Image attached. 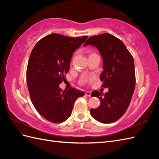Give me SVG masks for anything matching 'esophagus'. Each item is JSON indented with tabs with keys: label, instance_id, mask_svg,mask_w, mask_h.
I'll use <instances>...</instances> for the list:
<instances>
[{
	"label": "esophagus",
	"instance_id": "34e87169",
	"mask_svg": "<svg viewBox=\"0 0 159 159\" xmlns=\"http://www.w3.org/2000/svg\"><path fill=\"white\" fill-rule=\"evenodd\" d=\"M91 93V91H86V92H85V95H87V96H88V97H90Z\"/></svg>",
	"mask_w": 159,
	"mask_h": 159
}]
</instances>
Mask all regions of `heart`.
I'll return each mask as SVG.
<instances>
[{"mask_svg": "<svg viewBox=\"0 0 159 159\" xmlns=\"http://www.w3.org/2000/svg\"><path fill=\"white\" fill-rule=\"evenodd\" d=\"M94 54V53H91V54ZM90 79H91V78H88V79H87V80H90Z\"/></svg>", "mask_w": 159, "mask_h": 159, "instance_id": "heart-1", "label": "heart"}]
</instances>
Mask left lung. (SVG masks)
I'll list each match as a JSON object with an SVG mask.
<instances>
[{
	"mask_svg": "<svg viewBox=\"0 0 159 159\" xmlns=\"http://www.w3.org/2000/svg\"><path fill=\"white\" fill-rule=\"evenodd\" d=\"M97 48L103 58V71L100 75L103 88H107L103 94L93 91L91 95L100 99L96 109L90 113L95 119L103 123H111L121 118L131 103L135 88L134 60L124 43L108 33L90 37L84 46Z\"/></svg>",
	"mask_w": 159,
	"mask_h": 159,
	"instance_id": "obj_1",
	"label": "left lung"
}]
</instances>
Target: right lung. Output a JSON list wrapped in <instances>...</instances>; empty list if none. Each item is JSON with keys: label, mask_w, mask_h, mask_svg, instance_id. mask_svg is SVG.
I'll return each mask as SVG.
<instances>
[{"label": "right lung", "mask_w": 159, "mask_h": 159, "mask_svg": "<svg viewBox=\"0 0 159 159\" xmlns=\"http://www.w3.org/2000/svg\"><path fill=\"white\" fill-rule=\"evenodd\" d=\"M87 38L51 34L38 41L31 52L26 70L28 91L37 111L52 123L68 119L75 100L85 95L75 88L63 91L59 85L70 70L73 53Z\"/></svg>", "instance_id": "obj_1"}]
</instances>
